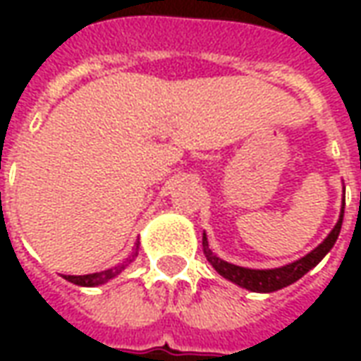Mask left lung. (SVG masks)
Instances as JSON below:
<instances>
[{"mask_svg": "<svg viewBox=\"0 0 361 361\" xmlns=\"http://www.w3.org/2000/svg\"><path fill=\"white\" fill-rule=\"evenodd\" d=\"M342 219H344V199H342L338 222L334 224L331 234L326 235L325 240L319 243L315 250L310 251L305 257L298 259L294 263H288L284 267H279V269H245V267L232 265L224 259H220L216 253H212V250L209 247V242H207V234H203L204 257L220 276H224V279L234 282L240 288H245V290H251V292H259V294H271V292H276V290H282V288L294 284L295 280H300L305 272H310L313 267H317L321 263V259L333 250V245L338 240Z\"/></svg>", "mask_w": 361, "mask_h": 361, "instance_id": "left-lung-1", "label": "left lung"}]
</instances>
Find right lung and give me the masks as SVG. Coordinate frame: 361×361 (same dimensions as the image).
<instances>
[{"mask_svg":"<svg viewBox=\"0 0 361 361\" xmlns=\"http://www.w3.org/2000/svg\"><path fill=\"white\" fill-rule=\"evenodd\" d=\"M139 255V242L135 245V251L131 257L123 261L121 265L118 267H111V269H106V271H100V272H92V274H82V276H73V274H63V279L69 280V282H73L77 286H87V288H92V286H100V284H106L108 280L116 279L119 272L123 271L135 257Z\"/></svg>","mask_w":361,"mask_h":361,"instance_id":"right-lung-1","label":"right lung"}]
</instances>
